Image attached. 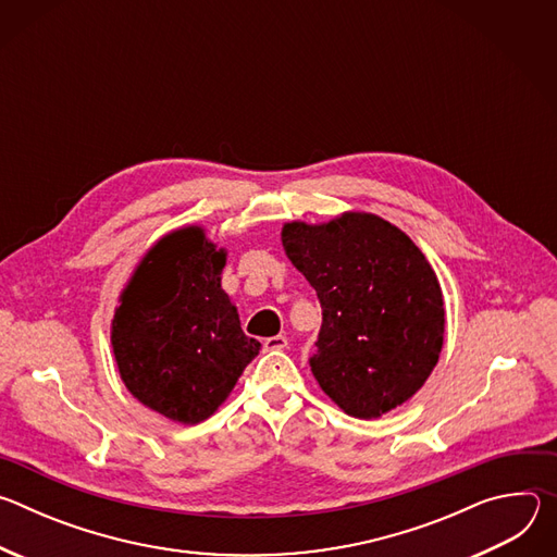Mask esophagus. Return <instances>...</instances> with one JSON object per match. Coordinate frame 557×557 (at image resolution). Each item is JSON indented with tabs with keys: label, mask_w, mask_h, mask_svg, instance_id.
Wrapping results in <instances>:
<instances>
[{
	"label": "esophagus",
	"mask_w": 557,
	"mask_h": 557,
	"mask_svg": "<svg viewBox=\"0 0 557 557\" xmlns=\"http://www.w3.org/2000/svg\"><path fill=\"white\" fill-rule=\"evenodd\" d=\"M288 346V339L284 337V335H275V337H267L264 342H262V348L267 350V352H271V350H284Z\"/></svg>",
	"instance_id": "esophagus-1"
}]
</instances>
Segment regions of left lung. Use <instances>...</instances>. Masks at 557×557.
Masks as SVG:
<instances>
[{"instance_id":"left-lung-1","label":"left lung","mask_w":557,"mask_h":557,"mask_svg":"<svg viewBox=\"0 0 557 557\" xmlns=\"http://www.w3.org/2000/svg\"><path fill=\"white\" fill-rule=\"evenodd\" d=\"M282 245L322 304L308 359L317 383L357 419L406 404L434 370L445 333L441 284L419 247L372 213L288 222Z\"/></svg>"}]
</instances>
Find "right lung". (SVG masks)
<instances>
[{"label":"right lung","mask_w":557,"mask_h":557,"mask_svg":"<svg viewBox=\"0 0 557 557\" xmlns=\"http://www.w3.org/2000/svg\"><path fill=\"white\" fill-rule=\"evenodd\" d=\"M224 260L200 226L174 231L143 258L114 314L123 383L172 421L211 417L260 352L220 288Z\"/></svg>","instance_id":"right-lung-1"}]
</instances>
